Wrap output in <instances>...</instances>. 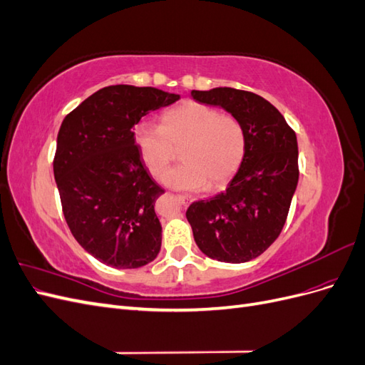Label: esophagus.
<instances>
[{
	"instance_id": "obj_1",
	"label": "esophagus",
	"mask_w": 365,
	"mask_h": 365,
	"mask_svg": "<svg viewBox=\"0 0 365 365\" xmlns=\"http://www.w3.org/2000/svg\"><path fill=\"white\" fill-rule=\"evenodd\" d=\"M178 200L181 201V204H184V205H187L189 202H192V197L190 196H187V195H178Z\"/></svg>"
}]
</instances>
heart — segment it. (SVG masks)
<instances>
[{"instance_id": "heart-1", "label": "heart", "mask_w": 365, "mask_h": 365, "mask_svg": "<svg viewBox=\"0 0 365 365\" xmlns=\"http://www.w3.org/2000/svg\"><path fill=\"white\" fill-rule=\"evenodd\" d=\"M134 143L150 175L161 178L181 148V165L164 175V184L181 192H200L207 185H224L245 153V132L240 121L197 102L176 106L161 117V126L141 121L134 128Z\"/></svg>"}]
</instances>
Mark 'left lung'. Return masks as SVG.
I'll list each match as a JSON object with an SVG mask.
<instances>
[{
  "label": "left lung",
  "instance_id": "1",
  "mask_svg": "<svg viewBox=\"0 0 365 365\" xmlns=\"http://www.w3.org/2000/svg\"><path fill=\"white\" fill-rule=\"evenodd\" d=\"M224 108L245 132V153L227 189L190 204L185 216L197 248L227 263L259 257L279 237L298 184L295 132L279 109L254 93L219 86L190 93Z\"/></svg>",
  "mask_w": 365,
  "mask_h": 365
}]
</instances>
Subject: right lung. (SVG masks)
<instances>
[{"label": "right lung", "mask_w": 365, "mask_h": 365, "mask_svg": "<svg viewBox=\"0 0 365 365\" xmlns=\"http://www.w3.org/2000/svg\"><path fill=\"white\" fill-rule=\"evenodd\" d=\"M178 98L152 86L111 85L62 121L53 170L63 216L82 248L108 267H145L161 250L153 205L164 190L143 164L132 128Z\"/></svg>", "instance_id": "add662e5"}]
</instances>
